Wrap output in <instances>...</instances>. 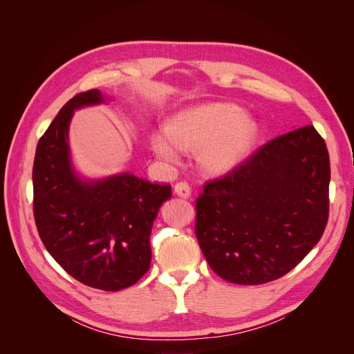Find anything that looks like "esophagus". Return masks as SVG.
Wrapping results in <instances>:
<instances>
[{"mask_svg": "<svg viewBox=\"0 0 354 354\" xmlns=\"http://www.w3.org/2000/svg\"><path fill=\"white\" fill-rule=\"evenodd\" d=\"M174 192L176 196L183 197V198H187L192 196V187L188 185V183H185V180H180V183H178L174 188Z\"/></svg>", "mask_w": 354, "mask_h": 354, "instance_id": "34e87169", "label": "esophagus"}]
</instances>
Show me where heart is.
<instances>
[{
  "mask_svg": "<svg viewBox=\"0 0 354 354\" xmlns=\"http://www.w3.org/2000/svg\"><path fill=\"white\" fill-rule=\"evenodd\" d=\"M257 124L236 104L216 103L175 115L166 133L151 134V148L169 162H178L180 149L201 151L202 166L212 174L238 167L254 147Z\"/></svg>",
  "mask_w": 354,
  "mask_h": 354,
  "instance_id": "obj_1",
  "label": "heart"
}]
</instances>
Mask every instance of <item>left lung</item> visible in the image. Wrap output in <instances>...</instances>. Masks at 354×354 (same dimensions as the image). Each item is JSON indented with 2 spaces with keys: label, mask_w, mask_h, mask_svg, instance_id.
I'll list each match as a JSON object with an SVG mask.
<instances>
[{
  "label": "left lung",
  "mask_w": 354,
  "mask_h": 354,
  "mask_svg": "<svg viewBox=\"0 0 354 354\" xmlns=\"http://www.w3.org/2000/svg\"><path fill=\"white\" fill-rule=\"evenodd\" d=\"M329 152L313 125L269 140L196 201V236L216 275L265 284L297 266L329 218Z\"/></svg>",
  "instance_id": "obj_1"
}]
</instances>
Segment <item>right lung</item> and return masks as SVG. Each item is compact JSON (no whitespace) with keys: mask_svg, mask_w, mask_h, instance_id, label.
Instances as JSON below:
<instances>
[{"mask_svg":"<svg viewBox=\"0 0 354 354\" xmlns=\"http://www.w3.org/2000/svg\"><path fill=\"white\" fill-rule=\"evenodd\" d=\"M98 89L62 106L35 149L34 220L43 245L79 283L118 292L138 283L151 265L149 236L170 185L131 174L80 179L71 166L68 125L76 109L104 103Z\"/></svg>","mask_w":354,"mask_h":354,"instance_id":"1","label":"right lung"}]
</instances>
